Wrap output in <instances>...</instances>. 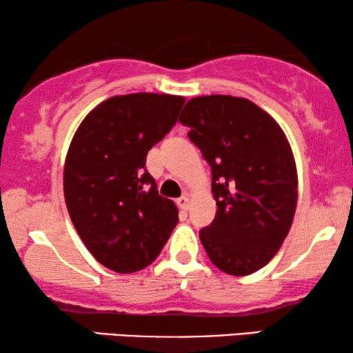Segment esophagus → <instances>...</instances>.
<instances>
[{
  "mask_svg": "<svg viewBox=\"0 0 353 353\" xmlns=\"http://www.w3.org/2000/svg\"><path fill=\"white\" fill-rule=\"evenodd\" d=\"M176 204H178V207H180L181 210H188V209H190V197H188V196L178 197Z\"/></svg>",
  "mask_w": 353,
  "mask_h": 353,
  "instance_id": "esophagus-1",
  "label": "esophagus"
}]
</instances>
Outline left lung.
<instances>
[{
    "label": "left lung",
    "instance_id": "8db88e82",
    "mask_svg": "<svg viewBox=\"0 0 353 353\" xmlns=\"http://www.w3.org/2000/svg\"><path fill=\"white\" fill-rule=\"evenodd\" d=\"M212 168L214 221L199 231L212 263L245 276L281 248L297 204V172L286 134L249 99L192 98L178 119Z\"/></svg>",
    "mask_w": 353,
    "mask_h": 353
}]
</instances>
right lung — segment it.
Here are the masks:
<instances>
[{
	"label": "right lung",
	"instance_id": "add662e5",
	"mask_svg": "<svg viewBox=\"0 0 353 353\" xmlns=\"http://www.w3.org/2000/svg\"><path fill=\"white\" fill-rule=\"evenodd\" d=\"M185 98L114 96L83 119L64 167L67 210L101 265L133 273L151 265L178 223V209L159 196L146 156L176 123Z\"/></svg>",
	"mask_w": 353,
	"mask_h": 353
}]
</instances>
